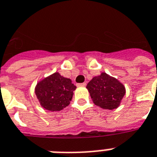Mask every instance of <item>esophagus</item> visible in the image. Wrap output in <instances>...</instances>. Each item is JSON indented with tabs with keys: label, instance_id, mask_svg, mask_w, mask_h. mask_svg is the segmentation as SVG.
Returning <instances> with one entry per match:
<instances>
[{
	"label": "esophagus",
	"instance_id": "1",
	"mask_svg": "<svg viewBox=\"0 0 157 157\" xmlns=\"http://www.w3.org/2000/svg\"><path fill=\"white\" fill-rule=\"evenodd\" d=\"M86 85V82H82V83L78 84V86H85Z\"/></svg>",
	"mask_w": 157,
	"mask_h": 157
}]
</instances>
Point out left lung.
I'll return each instance as SVG.
<instances>
[{"instance_id":"left-lung-1","label":"left lung","mask_w":157,"mask_h":157,"mask_svg":"<svg viewBox=\"0 0 157 157\" xmlns=\"http://www.w3.org/2000/svg\"><path fill=\"white\" fill-rule=\"evenodd\" d=\"M86 89L94 105L107 110L120 107L126 94L124 84L105 72L93 78L86 85Z\"/></svg>"}]
</instances>
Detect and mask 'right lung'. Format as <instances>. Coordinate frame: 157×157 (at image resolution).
<instances>
[{"mask_svg": "<svg viewBox=\"0 0 157 157\" xmlns=\"http://www.w3.org/2000/svg\"><path fill=\"white\" fill-rule=\"evenodd\" d=\"M76 86L70 78L62 76L58 72L37 82L35 94L40 105L50 111H59L71 103Z\"/></svg>", "mask_w": 157, "mask_h": 157, "instance_id": "right-lung-1", "label": "right lung"}]
</instances>
